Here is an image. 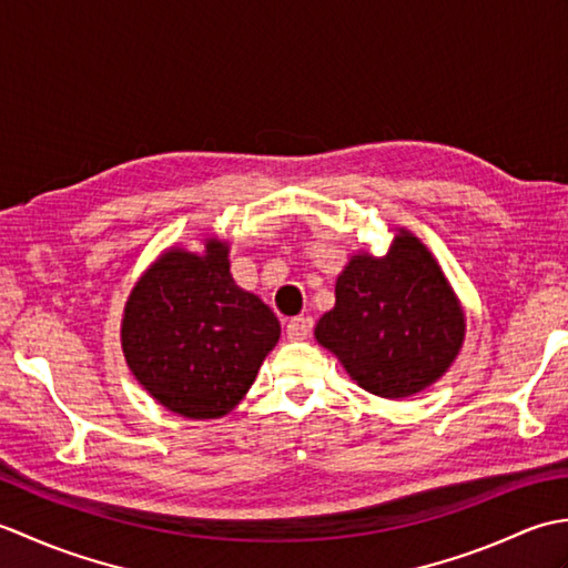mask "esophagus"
<instances>
[{
	"label": "esophagus",
	"mask_w": 568,
	"mask_h": 568,
	"mask_svg": "<svg viewBox=\"0 0 568 568\" xmlns=\"http://www.w3.org/2000/svg\"><path fill=\"white\" fill-rule=\"evenodd\" d=\"M310 332H312V320L310 317H293L285 327V334H287V339H291V342L307 339Z\"/></svg>",
	"instance_id": "obj_1"
}]
</instances>
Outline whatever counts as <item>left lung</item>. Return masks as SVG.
I'll return each mask as SVG.
<instances>
[{
    "label": "left lung",
    "mask_w": 568,
    "mask_h": 568,
    "mask_svg": "<svg viewBox=\"0 0 568 568\" xmlns=\"http://www.w3.org/2000/svg\"><path fill=\"white\" fill-rule=\"evenodd\" d=\"M336 303L315 339L358 388L400 400L437 383L466 339V312L439 261L405 226L385 256L356 251L336 275Z\"/></svg>",
    "instance_id": "obj_1"
}]
</instances>
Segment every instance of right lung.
<instances>
[{
	"instance_id": "obj_1",
	"label": "right lung",
	"mask_w": 568,
	"mask_h": 568,
	"mask_svg": "<svg viewBox=\"0 0 568 568\" xmlns=\"http://www.w3.org/2000/svg\"><path fill=\"white\" fill-rule=\"evenodd\" d=\"M229 241L168 246L131 287L122 315L129 371L155 403L187 419H220L244 400L281 339V322L234 283Z\"/></svg>"
}]
</instances>
